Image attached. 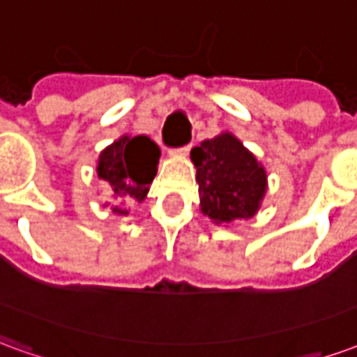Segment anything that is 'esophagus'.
<instances>
[{"instance_id": "34e87169", "label": "esophagus", "mask_w": 357, "mask_h": 357, "mask_svg": "<svg viewBox=\"0 0 357 357\" xmlns=\"http://www.w3.org/2000/svg\"><path fill=\"white\" fill-rule=\"evenodd\" d=\"M189 151H191V145H185V147L178 149V151H176V155H179V156H187V155H189Z\"/></svg>"}]
</instances>
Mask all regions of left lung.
<instances>
[{
  "mask_svg": "<svg viewBox=\"0 0 357 357\" xmlns=\"http://www.w3.org/2000/svg\"><path fill=\"white\" fill-rule=\"evenodd\" d=\"M197 168L201 212L216 225L258 214L268 191V172L243 141L218 133L191 151Z\"/></svg>",
  "mask_w": 357,
  "mask_h": 357,
  "instance_id": "1",
  "label": "left lung"
}]
</instances>
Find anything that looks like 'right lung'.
Segmentation results:
<instances>
[{
    "mask_svg": "<svg viewBox=\"0 0 357 357\" xmlns=\"http://www.w3.org/2000/svg\"><path fill=\"white\" fill-rule=\"evenodd\" d=\"M160 149L147 135H122L99 153L95 172L109 185L112 214H130L132 202H143L158 170Z\"/></svg>",
    "mask_w": 357,
    "mask_h": 357,
    "instance_id": "1",
    "label": "right lung"
}]
</instances>
